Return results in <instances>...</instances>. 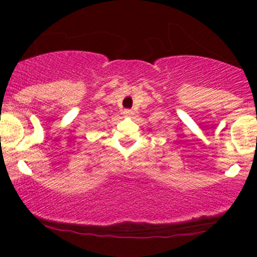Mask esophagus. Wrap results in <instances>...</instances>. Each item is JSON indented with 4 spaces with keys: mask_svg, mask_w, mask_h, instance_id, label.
I'll return each mask as SVG.
<instances>
[{
    "mask_svg": "<svg viewBox=\"0 0 257 257\" xmlns=\"http://www.w3.org/2000/svg\"><path fill=\"white\" fill-rule=\"evenodd\" d=\"M124 115H125V116H132V115H133V110H132V109H125V110H124Z\"/></svg>",
    "mask_w": 257,
    "mask_h": 257,
    "instance_id": "1",
    "label": "esophagus"
}]
</instances>
